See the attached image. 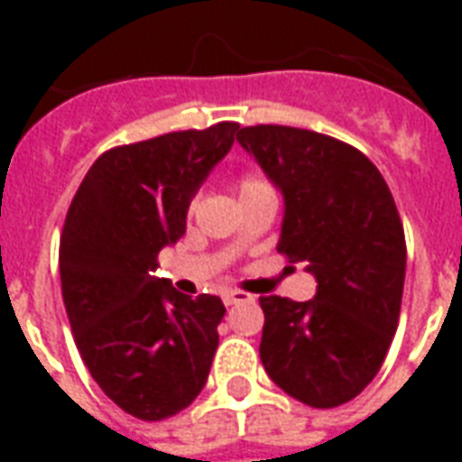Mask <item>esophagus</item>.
<instances>
[{"label": "esophagus", "instance_id": "esophagus-1", "mask_svg": "<svg viewBox=\"0 0 462 462\" xmlns=\"http://www.w3.org/2000/svg\"><path fill=\"white\" fill-rule=\"evenodd\" d=\"M222 301H225V307H235V304H242V301H254V297L252 294H245V291H225L222 294Z\"/></svg>", "mask_w": 462, "mask_h": 462}]
</instances>
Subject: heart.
I'll list each match as a JSON object with an SVG mask.
<instances>
[{
  "mask_svg": "<svg viewBox=\"0 0 462 462\" xmlns=\"http://www.w3.org/2000/svg\"><path fill=\"white\" fill-rule=\"evenodd\" d=\"M237 190H240V198H245V195H252V192L270 190V185L264 180H260V178H254V175H247V178H242L240 180Z\"/></svg>",
  "mask_w": 462,
  "mask_h": 462,
  "instance_id": "1",
  "label": "heart"
}]
</instances>
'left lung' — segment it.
<instances>
[{
  "label": "left lung",
  "instance_id": "8db88e82",
  "mask_svg": "<svg viewBox=\"0 0 462 462\" xmlns=\"http://www.w3.org/2000/svg\"><path fill=\"white\" fill-rule=\"evenodd\" d=\"M237 143L284 198L277 252L317 280L310 301L260 300L264 371L307 406H341L374 381L398 327L406 237L393 195L364 152L329 135L250 125Z\"/></svg>",
  "mask_w": 462,
  "mask_h": 462
}]
</instances>
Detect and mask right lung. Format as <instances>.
I'll list each match as a JSON object with an SVG mask.
<instances>
[{
    "instance_id": "add662e5",
    "label": "right lung",
    "mask_w": 462,
    "mask_h": 462,
    "mask_svg": "<svg viewBox=\"0 0 462 462\" xmlns=\"http://www.w3.org/2000/svg\"><path fill=\"white\" fill-rule=\"evenodd\" d=\"M237 131L225 121L104 152L66 212L59 272L76 346L106 396L141 420L190 406L210 374L225 304L180 294L155 270Z\"/></svg>"
}]
</instances>
